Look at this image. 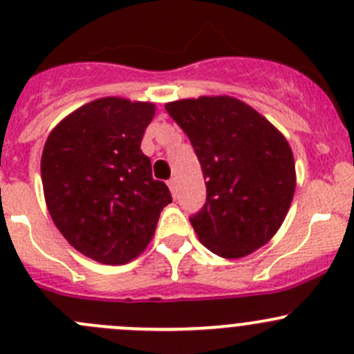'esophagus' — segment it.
I'll return each mask as SVG.
<instances>
[{
  "mask_svg": "<svg viewBox=\"0 0 354 354\" xmlns=\"http://www.w3.org/2000/svg\"><path fill=\"white\" fill-rule=\"evenodd\" d=\"M167 187H169L171 194L176 195V180H174V178H171V180L167 181Z\"/></svg>",
  "mask_w": 354,
  "mask_h": 354,
  "instance_id": "obj_1",
  "label": "esophagus"
}]
</instances>
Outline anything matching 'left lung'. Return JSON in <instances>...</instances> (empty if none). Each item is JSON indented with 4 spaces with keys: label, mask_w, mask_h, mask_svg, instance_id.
Listing matches in <instances>:
<instances>
[{
    "label": "left lung",
    "mask_w": 354,
    "mask_h": 354,
    "mask_svg": "<svg viewBox=\"0 0 354 354\" xmlns=\"http://www.w3.org/2000/svg\"><path fill=\"white\" fill-rule=\"evenodd\" d=\"M188 135L207 198L190 217L200 243L224 259L263 246L283 224L296 187L291 147L276 127L230 95L167 102Z\"/></svg>",
    "instance_id": "obj_1"
}]
</instances>
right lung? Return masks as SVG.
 <instances>
[{
	"label": "right lung",
	"mask_w": 354,
	"mask_h": 354,
	"mask_svg": "<svg viewBox=\"0 0 354 354\" xmlns=\"http://www.w3.org/2000/svg\"><path fill=\"white\" fill-rule=\"evenodd\" d=\"M152 102L104 97L66 116L46 140L41 176L49 214L66 241L95 262L121 266L154 236L173 202L142 152Z\"/></svg>",
	"instance_id": "right-lung-1"
}]
</instances>
